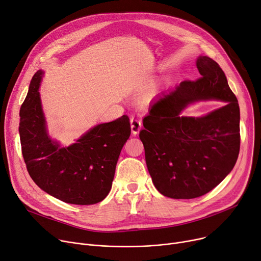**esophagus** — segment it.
Segmentation results:
<instances>
[{
	"instance_id": "esophagus-1",
	"label": "esophagus",
	"mask_w": 261,
	"mask_h": 261,
	"mask_svg": "<svg viewBox=\"0 0 261 261\" xmlns=\"http://www.w3.org/2000/svg\"><path fill=\"white\" fill-rule=\"evenodd\" d=\"M130 128H132V133L134 135H137L140 129L142 128V121L138 118H135V117H132L130 118Z\"/></svg>"
}]
</instances>
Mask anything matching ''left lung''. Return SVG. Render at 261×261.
Returning a JSON list of instances; mask_svg holds the SVG:
<instances>
[{"instance_id": "8db88e82", "label": "left lung", "mask_w": 261, "mask_h": 261, "mask_svg": "<svg viewBox=\"0 0 261 261\" xmlns=\"http://www.w3.org/2000/svg\"><path fill=\"white\" fill-rule=\"evenodd\" d=\"M202 75L161 93L143 119L140 132L152 183L171 198L202 196L233 169L239 153V106L218 64L199 56ZM218 99L226 106L202 117L181 116L189 105Z\"/></svg>"}]
</instances>
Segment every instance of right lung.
<instances>
[{"mask_svg":"<svg viewBox=\"0 0 261 261\" xmlns=\"http://www.w3.org/2000/svg\"><path fill=\"white\" fill-rule=\"evenodd\" d=\"M38 70L19 111V138L27 170L33 182L48 194L74 205H93L109 194L116 164L130 135L126 115L89 129L76 142L62 147L47 130Z\"/></svg>","mask_w":261,"mask_h":261,"instance_id":"obj_1","label":"right lung"}]
</instances>
